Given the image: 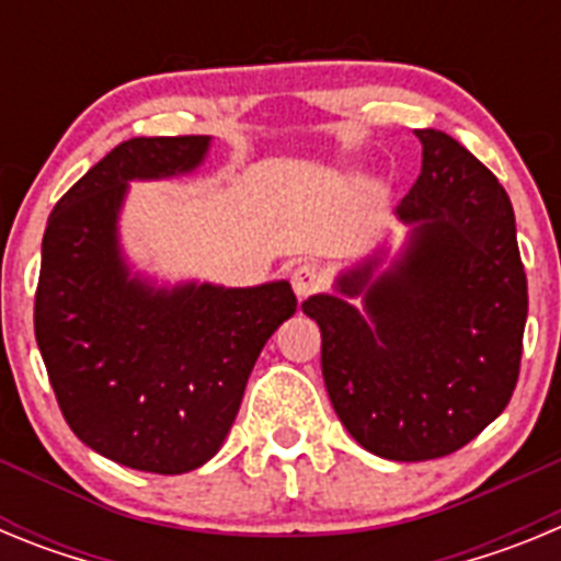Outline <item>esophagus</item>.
<instances>
[{
  "label": "esophagus",
  "mask_w": 561,
  "mask_h": 561,
  "mask_svg": "<svg viewBox=\"0 0 561 561\" xmlns=\"http://www.w3.org/2000/svg\"><path fill=\"white\" fill-rule=\"evenodd\" d=\"M289 280H291V289H295V295L300 297V300H306L309 295H314V291L323 289V270L314 264H300L291 270Z\"/></svg>",
  "instance_id": "34e87169"
}]
</instances>
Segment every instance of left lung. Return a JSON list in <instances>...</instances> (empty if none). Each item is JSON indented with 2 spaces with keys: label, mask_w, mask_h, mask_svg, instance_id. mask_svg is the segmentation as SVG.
Masks as SVG:
<instances>
[{
  "label": "left lung",
  "mask_w": 561,
  "mask_h": 561,
  "mask_svg": "<svg viewBox=\"0 0 561 561\" xmlns=\"http://www.w3.org/2000/svg\"><path fill=\"white\" fill-rule=\"evenodd\" d=\"M421 173L396 207L408 244L342 272L306 314L323 379L356 444L388 460L458 453L517 388L528 284L508 193L449 134L419 128ZM363 295V311L347 304Z\"/></svg>",
  "instance_id": "8db88e82"
}]
</instances>
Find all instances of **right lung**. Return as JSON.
I'll return each mask as SVG.
<instances>
[{
	"label": "right lung",
	"mask_w": 561,
	"mask_h": 561,
	"mask_svg": "<svg viewBox=\"0 0 561 561\" xmlns=\"http://www.w3.org/2000/svg\"><path fill=\"white\" fill-rule=\"evenodd\" d=\"M210 137H134L89 168L47 219L36 342L69 430L128 469L182 474L219 453L247 379L297 309L289 280L225 289L131 275L117 219L131 180L199 168Z\"/></svg>",
	"instance_id": "1"
}]
</instances>
